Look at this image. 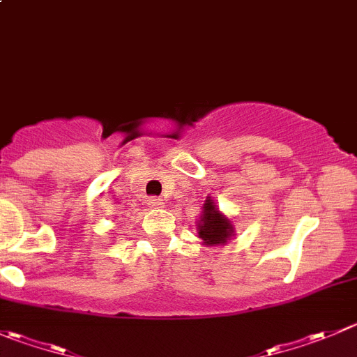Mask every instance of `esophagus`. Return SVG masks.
<instances>
[{"label":"esophagus","mask_w":357,"mask_h":357,"mask_svg":"<svg viewBox=\"0 0 357 357\" xmlns=\"http://www.w3.org/2000/svg\"><path fill=\"white\" fill-rule=\"evenodd\" d=\"M148 206L153 207V209H157V207L164 206V202H162V199H157V197H151V199L148 200Z\"/></svg>","instance_id":"34e87169"}]
</instances>
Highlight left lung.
<instances>
[{"label":"left lung","mask_w":357,"mask_h":357,"mask_svg":"<svg viewBox=\"0 0 357 357\" xmlns=\"http://www.w3.org/2000/svg\"><path fill=\"white\" fill-rule=\"evenodd\" d=\"M197 228H199V237L207 245L225 244L235 235V228L231 221L225 214H221V211L218 209L211 197H207V200L204 202L202 214H200L199 227Z\"/></svg>","instance_id":"8db88e82"}]
</instances>
